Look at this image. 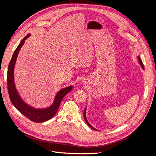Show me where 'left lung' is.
Masks as SVG:
<instances>
[{
    "mask_svg": "<svg viewBox=\"0 0 156 156\" xmlns=\"http://www.w3.org/2000/svg\"><path fill=\"white\" fill-rule=\"evenodd\" d=\"M137 58H138V60H139V63L140 66H141V68H142L143 69H144V65H143V61H142V60H141V58H140V56H137ZM86 110H87V107H86V108H85V109L84 110V113H83L84 119V120H85V121H86V122H87V124H88V126L90 127H91V128H92V129L98 131V129H96V128H94V127L90 124L89 122H88V121L87 120V117H86Z\"/></svg>",
    "mask_w": 156,
    "mask_h": 156,
    "instance_id": "8db88e82",
    "label": "left lung"
}]
</instances>
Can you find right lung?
<instances>
[{
	"instance_id": "obj_1",
	"label": "right lung",
	"mask_w": 156,
	"mask_h": 156,
	"mask_svg": "<svg viewBox=\"0 0 156 156\" xmlns=\"http://www.w3.org/2000/svg\"><path fill=\"white\" fill-rule=\"evenodd\" d=\"M30 36V34H27L17 46V49L14 51L12 59L8 65L7 73L8 90L10 100L13 106L21 113L28 118L29 120L34 122H44L49 120L53 118L57 112L59 105L62 100L63 98L73 89L72 86H69L62 88L56 93L54 98L53 103L45 108H35L27 103L23 100L19 94L14 81V67L19 53L25 40Z\"/></svg>"
}]
</instances>
